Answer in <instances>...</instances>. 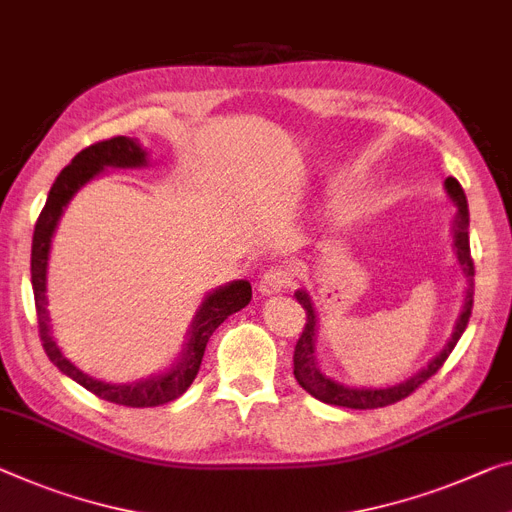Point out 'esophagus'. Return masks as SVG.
<instances>
[{
	"label": "esophagus",
	"instance_id": "1",
	"mask_svg": "<svg viewBox=\"0 0 512 512\" xmlns=\"http://www.w3.org/2000/svg\"><path fill=\"white\" fill-rule=\"evenodd\" d=\"M294 282V273L292 269H287V266H271V269H266L262 273V278H259V292L262 294H278L282 289H287L289 285Z\"/></svg>",
	"mask_w": 512,
	"mask_h": 512
}]
</instances>
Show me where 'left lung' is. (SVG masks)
Wrapping results in <instances>:
<instances>
[{
	"label": "left lung",
	"instance_id": "8db88e82",
	"mask_svg": "<svg viewBox=\"0 0 512 512\" xmlns=\"http://www.w3.org/2000/svg\"><path fill=\"white\" fill-rule=\"evenodd\" d=\"M446 190L448 195L453 197L457 204V218H455V248H457V259L464 266V273L469 278V289H467V301H464V310L460 319H457L455 333L453 338L448 340V345L444 347L434 361L427 365L425 370L418 372V375L411 377L404 384L391 386V388H379V391H370V388H347L342 384H335L329 377H324L322 372L317 370L315 365V310H312V303L305 292H296V301L301 303V308L305 310V324L303 331L296 340L294 347V377L299 381L303 391H308L312 398L322 400L326 404H338V407H347V409H377V407H388V404H395L407 398L416 391L418 386L425 384L432 375H437L441 370V365L446 363V358L451 356V352L457 345V340L462 338L464 329H467L469 317H471V308H474V259H471V248H469V209H467V195L460 186V181L448 177L446 179Z\"/></svg>",
	"mask_w": 512,
	"mask_h": 512
}]
</instances>
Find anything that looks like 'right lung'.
I'll list each match as a JSON object with an SVG mask.
<instances>
[{"label": "right lung", "mask_w": 512, "mask_h": 512, "mask_svg": "<svg viewBox=\"0 0 512 512\" xmlns=\"http://www.w3.org/2000/svg\"><path fill=\"white\" fill-rule=\"evenodd\" d=\"M144 163V151L135 140H128L124 135L110 137V140H101L89 144L87 149H82L64 170L59 172L57 181L52 183L48 202L41 211V216L36 220L34 227V241H32V287H34V305H36V319H38V338L43 342L45 354L57 368L64 372L66 377L78 381L80 386H85L89 393H94L96 398L108 400L114 404H124V407H158V404H167L177 400L179 395L188 391V386L193 384V379L200 370L204 349L211 333L225 322L227 317L246 308L253 299V289L250 282L236 280L232 285L207 296V301L202 303L200 312H197L193 331H190L188 347L183 352L181 361L163 377L140 381V384H128V386H114L105 384V381H96L75 368L73 363H68L61 356L59 347L55 345L50 335L48 326V310H45V266H48V253H50V239L55 232L57 220L64 207L71 200L75 190L96 177L105 165L114 167H137Z\"/></svg>", "instance_id": "obj_1"}]
</instances>
